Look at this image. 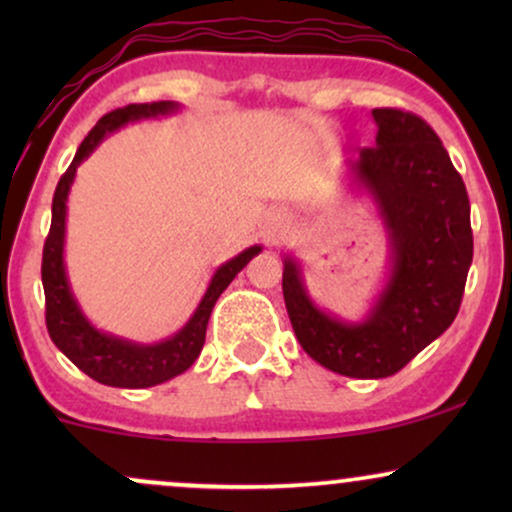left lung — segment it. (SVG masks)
<instances>
[{"mask_svg":"<svg viewBox=\"0 0 512 512\" xmlns=\"http://www.w3.org/2000/svg\"><path fill=\"white\" fill-rule=\"evenodd\" d=\"M375 146L356 178L373 192L392 245V272L366 320L344 322L310 301L296 260H284L286 310L310 358L346 378H387L438 339L460 310L474 255L467 187L419 115L375 108Z\"/></svg>","mask_w":512,"mask_h":512,"instance_id":"8db88e82","label":"left lung"}]
</instances>
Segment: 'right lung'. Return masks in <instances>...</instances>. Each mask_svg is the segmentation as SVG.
Returning <instances> with one entry per match:
<instances>
[{
  "mask_svg": "<svg viewBox=\"0 0 512 512\" xmlns=\"http://www.w3.org/2000/svg\"><path fill=\"white\" fill-rule=\"evenodd\" d=\"M178 110V103H132L117 108L113 113L103 115L98 125L88 132L76 151L72 166L57 182L55 197H52V223L43 248V289H45V325H48L50 339L76 368L84 370L88 378L110 387H151L161 385L175 375L185 373L197 361L199 351L207 337L209 315L226 286L236 279L240 269L248 264L262 248L252 245L240 255L221 264L211 276V284L204 293L202 303L197 305L195 315L190 317L178 334L158 344H137L127 339L113 337V334L96 330L86 315L81 313L64 269V226H67V195L72 187L76 168L84 158L103 142L105 134L115 132L122 125L146 117L168 115Z\"/></svg>",
  "mask_w": 512,
  "mask_h": 512,
  "instance_id": "right-lung-1",
  "label": "right lung"
}]
</instances>
